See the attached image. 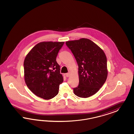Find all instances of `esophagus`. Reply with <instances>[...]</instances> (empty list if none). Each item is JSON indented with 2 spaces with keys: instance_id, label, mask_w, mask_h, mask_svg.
Masks as SVG:
<instances>
[{
  "instance_id": "1",
  "label": "esophagus",
  "mask_w": 134,
  "mask_h": 134,
  "mask_svg": "<svg viewBox=\"0 0 134 134\" xmlns=\"http://www.w3.org/2000/svg\"><path fill=\"white\" fill-rule=\"evenodd\" d=\"M65 75H66V77H69V76H70V73H66V74H65Z\"/></svg>"
}]
</instances>
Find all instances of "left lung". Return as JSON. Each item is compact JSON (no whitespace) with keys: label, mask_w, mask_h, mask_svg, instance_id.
<instances>
[{"label":"left lung","mask_w":134,"mask_h":134,"mask_svg":"<svg viewBox=\"0 0 134 134\" xmlns=\"http://www.w3.org/2000/svg\"><path fill=\"white\" fill-rule=\"evenodd\" d=\"M79 66V83L74 88L78 97L87 98L97 93L104 84L108 76L105 53L92 41L81 38L66 42Z\"/></svg>","instance_id":"1"}]
</instances>
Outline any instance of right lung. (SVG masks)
<instances>
[{
	"label": "right lung",
	"mask_w": 134,
	"mask_h": 134,
	"mask_svg": "<svg viewBox=\"0 0 134 134\" xmlns=\"http://www.w3.org/2000/svg\"><path fill=\"white\" fill-rule=\"evenodd\" d=\"M64 42H43L35 45L25 57L24 80L33 93L49 100L58 93L63 81L57 55Z\"/></svg>",
	"instance_id": "right-lung-1"
}]
</instances>
